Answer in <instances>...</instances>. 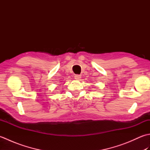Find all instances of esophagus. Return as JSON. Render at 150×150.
I'll return each mask as SVG.
<instances>
[{
  "mask_svg": "<svg viewBox=\"0 0 150 150\" xmlns=\"http://www.w3.org/2000/svg\"><path fill=\"white\" fill-rule=\"evenodd\" d=\"M75 79H76V80L79 81L81 79V76L80 75H75Z\"/></svg>",
  "mask_w": 150,
  "mask_h": 150,
  "instance_id": "34e87169",
  "label": "esophagus"
}]
</instances>
